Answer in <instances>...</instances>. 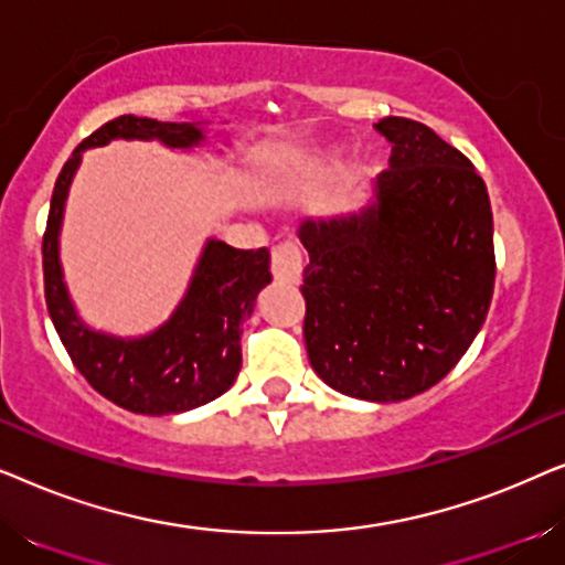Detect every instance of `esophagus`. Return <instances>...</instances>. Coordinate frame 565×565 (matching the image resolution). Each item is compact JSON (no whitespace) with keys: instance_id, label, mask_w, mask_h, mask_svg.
I'll return each instance as SVG.
<instances>
[{"instance_id":"obj_1","label":"esophagus","mask_w":565,"mask_h":565,"mask_svg":"<svg viewBox=\"0 0 565 565\" xmlns=\"http://www.w3.org/2000/svg\"><path fill=\"white\" fill-rule=\"evenodd\" d=\"M303 273V257L296 244H280L273 249V275L280 282H298Z\"/></svg>"}]
</instances>
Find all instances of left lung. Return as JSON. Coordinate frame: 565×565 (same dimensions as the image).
Returning <instances> with one entry per match:
<instances>
[{
    "mask_svg": "<svg viewBox=\"0 0 565 565\" xmlns=\"http://www.w3.org/2000/svg\"><path fill=\"white\" fill-rule=\"evenodd\" d=\"M393 143L360 211L306 218L303 337L316 375L391 404L443 381L481 331L493 296L486 184L424 122L383 118Z\"/></svg>",
    "mask_w": 565,
    "mask_h": 565,
    "instance_id": "obj_1",
    "label": "left lung"
}]
</instances>
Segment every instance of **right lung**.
Masks as SVG:
<instances>
[{"label": "right lung", "instance_id": "obj_1", "mask_svg": "<svg viewBox=\"0 0 565 565\" xmlns=\"http://www.w3.org/2000/svg\"><path fill=\"white\" fill-rule=\"evenodd\" d=\"M110 141H159L167 149L192 151L205 143V128L120 115L76 146L53 188L43 234L45 303L68 358L92 388L134 414H182L234 385L242 370V323L252 316L259 290L273 280L269 252H244L207 238L184 298L161 327L143 337L92 329L68 296L58 236L82 153Z\"/></svg>", "mask_w": 565, "mask_h": 565}]
</instances>
